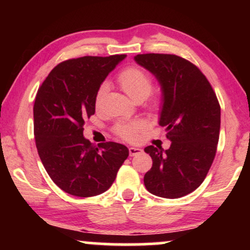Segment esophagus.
<instances>
[{
  "instance_id": "1",
  "label": "esophagus",
  "mask_w": 250,
  "mask_h": 250,
  "mask_svg": "<svg viewBox=\"0 0 250 250\" xmlns=\"http://www.w3.org/2000/svg\"><path fill=\"white\" fill-rule=\"evenodd\" d=\"M141 153H142L141 148H137V147H130V148H129V154H130V156H135V155H139Z\"/></svg>"
}]
</instances>
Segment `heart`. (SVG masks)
I'll return each mask as SVG.
<instances>
[{"label": "heart", "mask_w": 250, "mask_h": 250, "mask_svg": "<svg viewBox=\"0 0 250 250\" xmlns=\"http://www.w3.org/2000/svg\"><path fill=\"white\" fill-rule=\"evenodd\" d=\"M119 82L125 93L131 99H146L153 90V80L146 70L137 67H129L123 69L119 75ZM108 90V84L103 82L100 85L95 95L96 105L100 104L104 94ZM141 125L139 122H122L115 127L119 136L125 140H134Z\"/></svg>", "instance_id": "obj_1"}]
</instances>
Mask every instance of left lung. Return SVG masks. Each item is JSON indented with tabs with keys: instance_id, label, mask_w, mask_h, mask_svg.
Here are the masks:
<instances>
[{
	"instance_id": "left-lung-1",
	"label": "left lung",
	"mask_w": 250,
	"mask_h": 250,
	"mask_svg": "<svg viewBox=\"0 0 250 250\" xmlns=\"http://www.w3.org/2000/svg\"><path fill=\"white\" fill-rule=\"evenodd\" d=\"M135 62L156 77L162 90L159 125L171 145L148 146L153 167L145 175L149 193L179 199L207 176L219 142L221 108L210 83L196 65L170 54H140Z\"/></svg>"
}]
</instances>
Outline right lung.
<instances>
[{
	"label": "right lung",
	"instance_id": "add662e5",
	"mask_svg": "<svg viewBox=\"0 0 250 250\" xmlns=\"http://www.w3.org/2000/svg\"><path fill=\"white\" fill-rule=\"evenodd\" d=\"M125 55L83 56L57 64L34 103V135L50 179L65 193L96 196L110 188L129 155L125 146L99 147L83 136L84 120L95 114L96 91Z\"/></svg>",
	"mask_w": 250,
	"mask_h": 250
}]
</instances>
